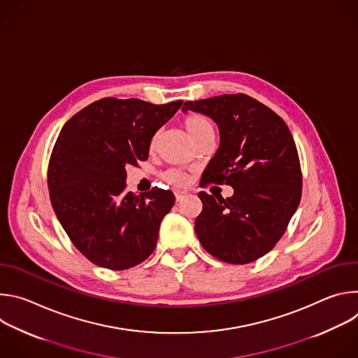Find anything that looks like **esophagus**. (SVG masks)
<instances>
[{
	"instance_id": "esophagus-1",
	"label": "esophagus",
	"mask_w": 358,
	"mask_h": 358,
	"mask_svg": "<svg viewBox=\"0 0 358 358\" xmlns=\"http://www.w3.org/2000/svg\"><path fill=\"white\" fill-rule=\"evenodd\" d=\"M174 194H176V199H177V202L182 201V199H184V196L187 195V192H184V191H176Z\"/></svg>"
}]
</instances>
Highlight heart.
<instances>
[{"mask_svg":"<svg viewBox=\"0 0 358 358\" xmlns=\"http://www.w3.org/2000/svg\"><path fill=\"white\" fill-rule=\"evenodd\" d=\"M184 127L187 130V133L189 134V137L195 141L196 138H199L203 134H208V133H214V129H213V124L211 122L203 117L201 115H189L184 119ZM157 138H159V133H156L155 136L151 137L150 140V147L155 148L156 143H157ZM163 178L174 185V187H185L188 182H189V177L181 171V170H176V169H170L167 170L164 174H163Z\"/></svg>","mask_w":358,"mask_h":358,"instance_id":"b5f03b06","label":"heart"}]
</instances>
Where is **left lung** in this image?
<instances>
[{"instance_id": "left-lung-1", "label": "left lung", "mask_w": 358, "mask_h": 358, "mask_svg": "<svg viewBox=\"0 0 358 358\" xmlns=\"http://www.w3.org/2000/svg\"><path fill=\"white\" fill-rule=\"evenodd\" d=\"M182 110L210 116L221 143L201 187L231 185L224 199L201 191L195 234L217 259L245 265L272 250L286 232L301 198V169L287 124L245 93L185 101Z\"/></svg>"}]
</instances>
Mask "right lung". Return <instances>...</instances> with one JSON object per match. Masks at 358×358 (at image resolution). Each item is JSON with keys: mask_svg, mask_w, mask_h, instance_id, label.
Instances as JSON below:
<instances>
[{"mask_svg": "<svg viewBox=\"0 0 358 358\" xmlns=\"http://www.w3.org/2000/svg\"><path fill=\"white\" fill-rule=\"evenodd\" d=\"M181 105L103 97L62 127L48 164L49 198L69 239L92 264L124 271L155 250L176 196L157 187L127 192L126 169L148 159L151 137Z\"/></svg>", "mask_w": 358, "mask_h": 358, "instance_id": "1", "label": "right lung"}]
</instances>
